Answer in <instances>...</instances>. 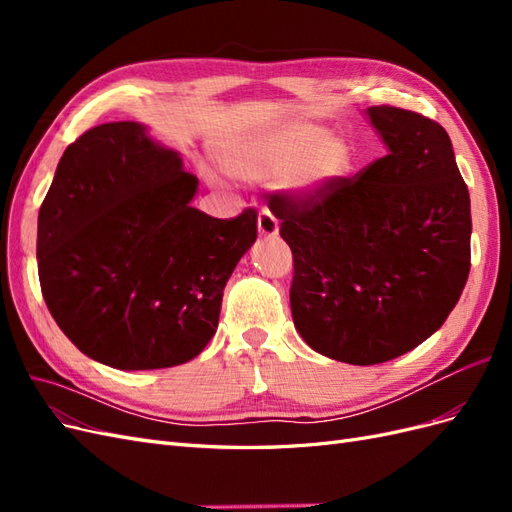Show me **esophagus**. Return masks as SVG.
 <instances>
[{"label": "esophagus", "mask_w": 512, "mask_h": 512, "mask_svg": "<svg viewBox=\"0 0 512 512\" xmlns=\"http://www.w3.org/2000/svg\"><path fill=\"white\" fill-rule=\"evenodd\" d=\"M258 235L265 237V239H273L280 235V224H277V220L273 218V213L262 209L260 215H258Z\"/></svg>", "instance_id": "obj_1"}]
</instances>
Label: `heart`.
Instances as JSON below:
<instances>
[{
	"instance_id": "heart-1",
	"label": "heart",
	"mask_w": 512,
	"mask_h": 512,
	"mask_svg": "<svg viewBox=\"0 0 512 512\" xmlns=\"http://www.w3.org/2000/svg\"><path fill=\"white\" fill-rule=\"evenodd\" d=\"M218 160L230 177L277 179L280 192L297 203H318L329 196L354 166L352 149L344 138L307 121L232 143Z\"/></svg>"
}]
</instances>
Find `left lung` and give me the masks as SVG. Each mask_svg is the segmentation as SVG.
Listing matches in <instances>:
<instances>
[{
	"label": "left lung",
	"instance_id": "obj_1",
	"mask_svg": "<svg viewBox=\"0 0 512 512\" xmlns=\"http://www.w3.org/2000/svg\"><path fill=\"white\" fill-rule=\"evenodd\" d=\"M363 115L386 156L318 203L271 196L290 245L292 320L333 361L376 365L436 333L470 273V194L440 123L395 106Z\"/></svg>",
	"mask_w": 512,
	"mask_h": 512
}]
</instances>
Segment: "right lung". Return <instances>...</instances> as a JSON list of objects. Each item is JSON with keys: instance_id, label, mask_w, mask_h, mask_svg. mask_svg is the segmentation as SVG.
Instances as JSON below:
<instances>
[{"instance_id": "1", "label": "right lung", "mask_w": 512, "mask_h": 512, "mask_svg": "<svg viewBox=\"0 0 512 512\" xmlns=\"http://www.w3.org/2000/svg\"><path fill=\"white\" fill-rule=\"evenodd\" d=\"M198 179L145 123L91 128L61 156L38 213V275L57 327L121 371L192 361L218 331L224 286L256 211L215 220Z\"/></svg>"}]
</instances>
